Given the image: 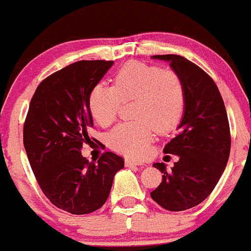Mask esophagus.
Returning <instances> with one entry per match:
<instances>
[{
  "mask_svg": "<svg viewBox=\"0 0 251 251\" xmlns=\"http://www.w3.org/2000/svg\"><path fill=\"white\" fill-rule=\"evenodd\" d=\"M133 165H143V163L139 161H133V159L126 158V167H133Z\"/></svg>",
  "mask_w": 251,
  "mask_h": 251,
  "instance_id": "34e87169",
  "label": "esophagus"
}]
</instances>
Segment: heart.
Returning a JSON list of instances; mask_svg holds the SVG:
<instances>
[{
  "mask_svg": "<svg viewBox=\"0 0 251 251\" xmlns=\"http://www.w3.org/2000/svg\"><path fill=\"white\" fill-rule=\"evenodd\" d=\"M113 82V87L99 83L93 88L88 100L90 113L98 125L107 126L116 120L121 101L134 99L135 120L112 129L107 141L126 156L145 157L156 129L168 133L181 121L186 105L182 79L170 70L130 61L118 70Z\"/></svg>",
  "mask_w": 251,
  "mask_h": 251,
  "instance_id": "1",
  "label": "heart"
}]
</instances>
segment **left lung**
<instances>
[{"label":"left lung","mask_w":251,"mask_h":251,"mask_svg":"<svg viewBox=\"0 0 251 251\" xmlns=\"http://www.w3.org/2000/svg\"><path fill=\"white\" fill-rule=\"evenodd\" d=\"M151 58L169 63L186 90L177 134L163 150L179 156V161L170 172L164 163L153 164L163 175L151 192L152 200L164 209L181 211L202 203L220 180L231 150L228 118L215 82L202 69L176 54Z\"/></svg>","instance_id":"8db88e82"}]
</instances>
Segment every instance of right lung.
<instances>
[{
  "label": "right lung",
  "mask_w": 251,
  "mask_h": 251,
  "mask_svg": "<svg viewBox=\"0 0 251 251\" xmlns=\"http://www.w3.org/2000/svg\"><path fill=\"white\" fill-rule=\"evenodd\" d=\"M113 61L81 60L43 79L31 99L24 125V147L46 197L76 215L101 208L122 157L102 154L98 163L82 156L93 126L89 94Z\"/></svg>",
  "instance_id": "1"
}]
</instances>
